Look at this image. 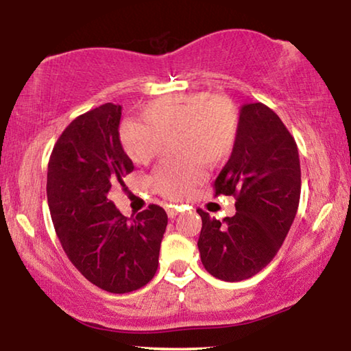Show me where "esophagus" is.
Segmentation results:
<instances>
[{
	"mask_svg": "<svg viewBox=\"0 0 351 351\" xmlns=\"http://www.w3.org/2000/svg\"><path fill=\"white\" fill-rule=\"evenodd\" d=\"M180 209H181V207H178V206H175V204H170V206L165 207V210H167L169 218H175V217L178 215V213H180Z\"/></svg>",
	"mask_w": 351,
	"mask_h": 351,
	"instance_id": "esophagus-1",
	"label": "esophagus"
}]
</instances>
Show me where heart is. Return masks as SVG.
Instances as JSON below:
<instances>
[{
  "mask_svg": "<svg viewBox=\"0 0 351 351\" xmlns=\"http://www.w3.org/2000/svg\"><path fill=\"white\" fill-rule=\"evenodd\" d=\"M240 136V114L226 97L207 93L159 99L141 111V122L125 121L119 141L130 159L147 165L173 139V152L184 156L162 164L152 176V189L162 198L181 201L206 180L209 167L229 161Z\"/></svg>",
  "mask_w": 351,
  "mask_h": 351,
  "instance_id": "heart-1",
  "label": "heart"
}]
</instances>
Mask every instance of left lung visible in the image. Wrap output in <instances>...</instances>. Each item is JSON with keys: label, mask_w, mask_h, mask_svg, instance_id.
Here are the masks:
<instances>
[{"label": "left lung", "mask_w": 351, "mask_h": 351, "mask_svg": "<svg viewBox=\"0 0 351 351\" xmlns=\"http://www.w3.org/2000/svg\"><path fill=\"white\" fill-rule=\"evenodd\" d=\"M300 184L297 144L280 117L265 104L243 105L239 144L213 182L215 197L235 198V215L219 221L197 210L206 271L219 280L240 282L263 269L294 221Z\"/></svg>", "instance_id": "left-lung-1"}]
</instances>
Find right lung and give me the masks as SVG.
<instances>
[{"instance_id":"right-lung-1","label":"right lung","mask_w":351,"mask_h":351,"mask_svg":"<svg viewBox=\"0 0 351 351\" xmlns=\"http://www.w3.org/2000/svg\"><path fill=\"white\" fill-rule=\"evenodd\" d=\"M122 106L104 104L75 117L47 164V204L58 240L80 274L100 289L125 294L156 274L167 213L156 204L133 218L108 199L134 165L119 141Z\"/></svg>"}]
</instances>
